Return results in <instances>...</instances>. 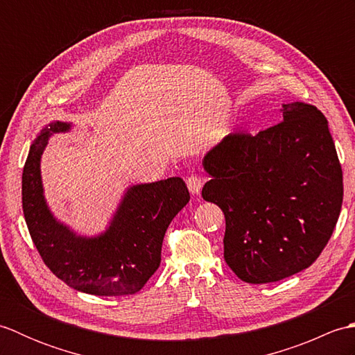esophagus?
Wrapping results in <instances>:
<instances>
[{"instance_id":"obj_1","label":"esophagus","mask_w":355,"mask_h":355,"mask_svg":"<svg viewBox=\"0 0 355 355\" xmlns=\"http://www.w3.org/2000/svg\"><path fill=\"white\" fill-rule=\"evenodd\" d=\"M186 184H187V187H189L191 193L197 195L201 191L202 184H205V177L198 175V173H191V175L186 178Z\"/></svg>"}]
</instances>
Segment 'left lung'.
I'll use <instances>...</instances> for the list:
<instances>
[{
	"label": "left lung",
	"mask_w": 355,
	"mask_h": 355,
	"mask_svg": "<svg viewBox=\"0 0 355 355\" xmlns=\"http://www.w3.org/2000/svg\"><path fill=\"white\" fill-rule=\"evenodd\" d=\"M281 123L232 132L205 157L202 198L225 216L224 259L248 284L296 275L319 258L343 201V173L328 120L304 102Z\"/></svg>",
	"instance_id": "left-lung-1"
}]
</instances>
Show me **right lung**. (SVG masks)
I'll return each mask as SVG.
<instances>
[{
    "mask_svg": "<svg viewBox=\"0 0 355 355\" xmlns=\"http://www.w3.org/2000/svg\"><path fill=\"white\" fill-rule=\"evenodd\" d=\"M70 126L53 122L30 146L22 171V210L30 236L45 266L71 288L94 296L134 294L160 267L164 233L189 202V191L180 177L132 186L107 232L96 238L78 236L49 210L40 169L51 132Z\"/></svg>",
    "mask_w": 355,
    "mask_h": 355,
    "instance_id": "add662e5",
    "label": "right lung"
}]
</instances>
